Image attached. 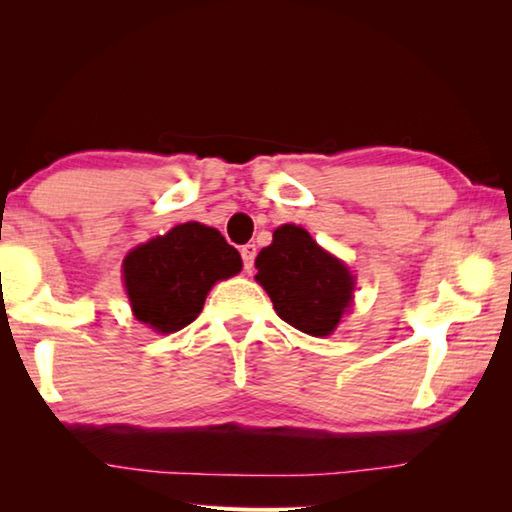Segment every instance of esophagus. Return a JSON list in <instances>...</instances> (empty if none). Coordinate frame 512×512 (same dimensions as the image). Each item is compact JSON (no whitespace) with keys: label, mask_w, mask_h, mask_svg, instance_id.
I'll use <instances>...</instances> for the list:
<instances>
[{"label":"esophagus","mask_w":512,"mask_h":512,"mask_svg":"<svg viewBox=\"0 0 512 512\" xmlns=\"http://www.w3.org/2000/svg\"><path fill=\"white\" fill-rule=\"evenodd\" d=\"M255 255H257V246H255V244L241 246V259H244V271H246V273H253Z\"/></svg>","instance_id":"obj_1"}]
</instances>
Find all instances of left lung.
<instances>
[{
	"label": "left lung",
	"mask_w": 512,
	"mask_h": 512,
	"mask_svg": "<svg viewBox=\"0 0 512 512\" xmlns=\"http://www.w3.org/2000/svg\"><path fill=\"white\" fill-rule=\"evenodd\" d=\"M255 268L277 316L309 336L332 334L352 305L354 275L300 225H280Z\"/></svg>",
	"instance_id": "8db88e82"
}]
</instances>
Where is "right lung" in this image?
<instances>
[{
  "label": "right lung",
  "mask_w": 512,
  "mask_h": 512,
  "mask_svg": "<svg viewBox=\"0 0 512 512\" xmlns=\"http://www.w3.org/2000/svg\"><path fill=\"white\" fill-rule=\"evenodd\" d=\"M239 271L237 248L216 228L189 221L126 255L124 287L140 323L173 334L201 314L216 282Z\"/></svg>",
  "instance_id": "obj_1"
}]
</instances>
